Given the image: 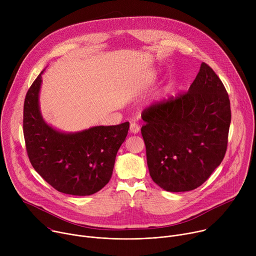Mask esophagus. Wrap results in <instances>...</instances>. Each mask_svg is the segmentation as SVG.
Listing matches in <instances>:
<instances>
[{"instance_id": "34e87169", "label": "esophagus", "mask_w": 256, "mask_h": 256, "mask_svg": "<svg viewBox=\"0 0 256 256\" xmlns=\"http://www.w3.org/2000/svg\"><path fill=\"white\" fill-rule=\"evenodd\" d=\"M140 126H138V124H136V122L130 124V132H132V134H138V132H140Z\"/></svg>"}]
</instances>
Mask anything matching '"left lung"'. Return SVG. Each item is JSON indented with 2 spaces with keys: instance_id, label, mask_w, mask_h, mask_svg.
<instances>
[{
  "instance_id": "left-lung-1",
  "label": "left lung",
  "mask_w": 256,
  "mask_h": 256,
  "mask_svg": "<svg viewBox=\"0 0 256 256\" xmlns=\"http://www.w3.org/2000/svg\"><path fill=\"white\" fill-rule=\"evenodd\" d=\"M150 175L171 192L200 186L224 159L231 122L228 93L206 62L188 91L142 112Z\"/></svg>"
}]
</instances>
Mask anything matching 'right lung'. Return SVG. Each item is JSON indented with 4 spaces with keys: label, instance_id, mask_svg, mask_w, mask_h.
<instances>
[{
    "label": "right lung",
    "instance_id": "1",
    "mask_svg": "<svg viewBox=\"0 0 256 256\" xmlns=\"http://www.w3.org/2000/svg\"><path fill=\"white\" fill-rule=\"evenodd\" d=\"M44 70L24 101L23 132L29 160L36 172L58 192L82 196L93 194L110 180L130 122L97 126L75 132L52 128L44 120L40 106Z\"/></svg>",
    "mask_w": 256,
    "mask_h": 256
}]
</instances>
